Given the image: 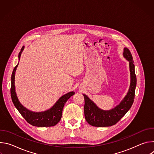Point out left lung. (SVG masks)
Here are the masks:
<instances>
[{
    "instance_id": "left-lung-1",
    "label": "left lung",
    "mask_w": 154,
    "mask_h": 154,
    "mask_svg": "<svg viewBox=\"0 0 154 154\" xmlns=\"http://www.w3.org/2000/svg\"><path fill=\"white\" fill-rule=\"evenodd\" d=\"M123 56L129 62L130 85L127 95L119 105L109 110L99 108L88 97L83 94L85 99L84 113L87 122L94 127H109L116 124L129 110L132 105L137 86V77L133 57L127 48L124 49Z\"/></svg>"
}]
</instances>
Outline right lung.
Here are the masks:
<instances>
[{
    "instance_id": "1",
    "label": "right lung",
    "mask_w": 154,
    "mask_h": 154,
    "mask_svg": "<svg viewBox=\"0 0 154 154\" xmlns=\"http://www.w3.org/2000/svg\"><path fill=\"white\" fill-rule=\"evenodd\" d=\"M24 49V46H23L20 52L19 53V60H20L21 53L23 51ZM18 64L14 67L11 75V86L10 92L14 105L26 121L33 126L52 127L55 125L61 118L62 112L64 104L75 93L74 91H71L62 96L53 106L46 111L42 112H33L29 110L20 103L15 91L14 77L15 72Z\"/></svg>"
}]
</instances>
